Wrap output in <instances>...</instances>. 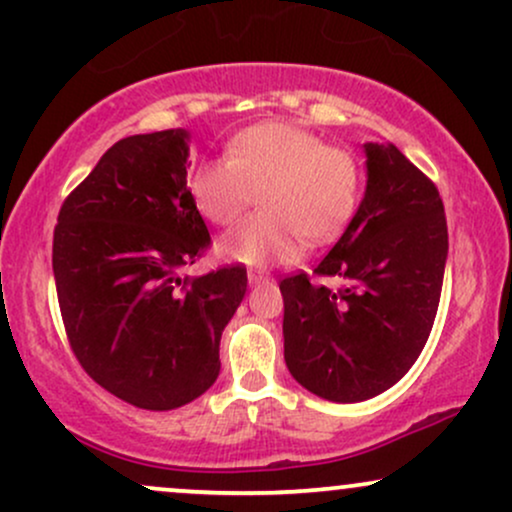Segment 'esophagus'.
Here are the masks:
<instances>
[{
  "label": "esophagus",
  "instance_id": "34e87169",
  "mask_svg": "<svg viewBox=\"0 0 512 512\" xmlns=\"http://www.w3.org/2000/svg\"><path fill=\"white\" fill-rule=\"evenodd\" d=\"M248 281H250V283H255V286H257V283L269 281V274H264V272H255V269H250V272H248Z\"/></svg>",
  "mask_w": 512,
  "mask_h": 512
}]
</instances>
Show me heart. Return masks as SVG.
<instances>
[{
  "label": "heart",
  "instance_id": "heart-1",
  "mask_svg": "<svg viewBox=\"0 0 512 512\" xmlns=\"http://www.w3.org/2000/svg\"><path fill=\"white\" fill-rule=\"evenodd\" d=\"M360 193L362 166L353 152L286 121L245 128L224 157L202 162L190 178L197 212L219 226L236 221L260 195L264 212L219 240L226 262L248 267L293 262L307 240H334L353 219Z\"/></svg>",
  "mask_w": 512,
  "mask_h": 512
}]
</instances>
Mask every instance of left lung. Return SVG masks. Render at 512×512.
Listing matches in <instances>:
<instances>
[{
    "label": "left lung",
    "mask_w": 512,
    "mask_h": 512,
    "mask_svg": "<svg viewBox=\"0 0 512 512\" xmlns=\"http://www.w3.org/2000/svg\"><path fill=\"white\" fill-rule=\"evenodd\" d=\"M367 188L315 267L279 283L283 357L300 386L334 403L374 398L408 374L439 310L448 257L439 190L396 145L365 143Z\"/></svg>",
    "instance_id": "1"
}]
</instances>
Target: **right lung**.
<instances>
[{"label": "right lung", "mask_w": 512, "mask_h": 512, "mask_svg": "<svg viewBox=\"0 0 512 512\" xmlns=\"http://www.w3.org/2000/svg\"><path fill=\"white\" fill-rule=\"evenodd\" d=\"M188 131L131 135L59 209L52 269L66 336L102 389L174 410L219 377V341L248 288L243 264L183 274L212 243L188 188Z\"/></svg>", "instance_id": "1"}]
</instances>
